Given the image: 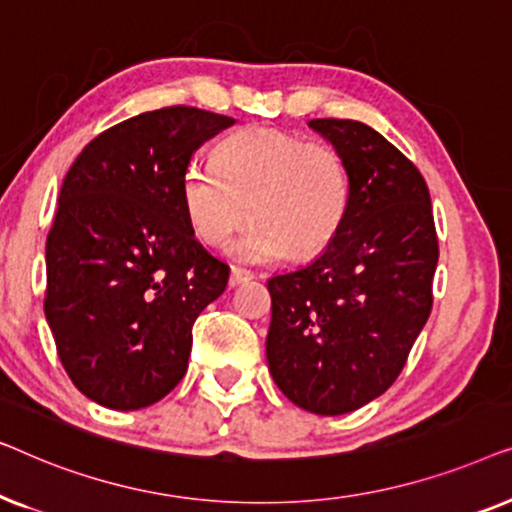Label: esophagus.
Instances as JSON below:
<instances>
[{
	"label": "esophagus",
	"mask_w": 512,
	"mask_h": 512,
	"mask_svg": "<svg viewBox=\"0 0 512 512\" xmlns=\"http://www.w3.org/2000/svg\"><path fill=\"white\" fill-rule=\"evenodd\" d=\"M249 279H254V272L251 270H244V268H230V277H228V284L230 286H240L244 282H249Z\"/></svg>",
	"instance_id": "1"
}]
</instances>
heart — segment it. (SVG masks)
I'll return each instance as SVG.
<instances>
[{
    "label": "heart",
    "mask_w": 512,
    "mask_h": 512,
    "mask_svg": "<svg viewBox=\"0 0 512 512\" xmlns=\"http://www.w3.org/2000/svg\"><path fill=\"white\" fill-rule=\"evenodd\" d=\"M349 202L352 174L335 146L263 125L226 137L214 165L191 163L181 177L184 214L209 247H223L251 214L233 247L249 263L319 256L338 237Z\"/></svg>",
    "instance_id": "1"
}]
</instances>
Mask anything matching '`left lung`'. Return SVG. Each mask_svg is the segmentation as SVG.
Masks as SVG:
<instances>
[{"mask_svg":"<svg viewBox=\"0 0 512 512\" xmlns=\"http://www.w3.org/2000/svg\"><path fill=\"white\" fill-rule=\"evenodd\" d=\"M349 165L352 202L340 233L310 265L268 279L265 354L298 408L345 415L384 394L433 305L438 237L426 181L380 132L314 118Z\"/></svg>","mask_w":512,"mask_h":512,"instance_id":"8db88e82","label":"left lung"}]
</instances>
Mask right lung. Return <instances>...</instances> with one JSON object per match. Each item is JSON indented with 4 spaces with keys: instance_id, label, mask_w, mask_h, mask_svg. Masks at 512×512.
<instances>
[{
    "instance_id": "right-lung-1",
    "label": "right lung",
    "mask_w": 512,
    "mask_h": 512,
    "mask_svg": "<svg viewBox=\"0 0 512 512\" xmlns=\"http://www.w3.org/2000/svg\"><path fill=\"white\" fill-rule=\"evenodd\" d=\"M235 118L146 111L97 135L62 181L44 312L74 387L111 410L153 405L186 375L193 324L226 291L181 205V177Z\"/></svg>"
}]
</instances>
